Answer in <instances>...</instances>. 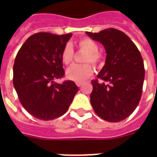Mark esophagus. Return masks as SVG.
Here are the masks:
<instances>
[{"label": "esophagus", "instance_id": "34e87169", "mask_svg": "<svg viewBox=\"0 0 157 157\" xmlns=\"http://www.w3.org/2000/svg\"><path fill=\"white\" fill-rule=\"evenodd\" d=\"M76 86H78V87H81V86H82V83H81V82H77V83H76Z\"/></svg>", "mask_w": 157, "mask_h": 157}]
</instances>
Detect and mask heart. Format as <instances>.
<instances>
[{
    "mask_svg": "<svg viewBox=\"0 0 157 157\" xmlns=\"http://www.w3.org/2000/svg\"><path fill=\"white\" fill-rule=\"evenodd\" d=\"M78 46L81 50L87 52L84 58V63H91L94 65H98L102 62V55L98 53V45L94 40L89 38H83L79 40ZM74 50L70 44H67L61 53L62 61L64 64L68 65L73 59ZM94 72L90 64L73 65L70 67L66 71V76L68 80L76 82H82L88 79Z\"/></svg>",
    "mask_w": 157,
    "mask_h": 157,
    "instance_id": "1",
    "label": "heart"
}]
</instances>
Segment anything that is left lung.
Instances as JSON below:
<instances>
[{"instance_id":"left-lung-1","label":"left lung","mask_w":157,"mask_h":157,"mask_svg":"<svg viewBox=\"0 0 157 157\" xmlns=\"http://www.w3.org/2000/svg\"><path fill=\"white\" fill-rule=\"evenodd\" d=\"M106 50V60L92 81L90 103L102 119L119 122L132 114L142 96L145 70L141 54L130 38L121 31L108 28L98 33L86 32Z\"/></svg>"}]
</instances>
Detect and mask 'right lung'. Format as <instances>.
I'll list each match as a JSON object with an SVG mask.
<instances>
[{"mask_svg": "<svg viewBox=\"0 0 157 157\" xmlns=\"http://www.w3.org/2000/svg\"><path fill=\"white\" fill-rule=\"evenodd\" d=\"M71 36L36 33L16 55L13 86L21 104L37 119L50 121L63 116L78 91L73 81H54L64 75L61 53Z\"/></svg>", "mask_w": 157, "mask_h": 157, "instance_id": "obj_1", "label": "right lung"}]
</instances>
